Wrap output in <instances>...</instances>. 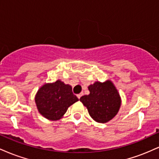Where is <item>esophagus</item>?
<instances>
[{
  "instance_id": "obj_1",
  "label": "esophagus",
  "mask_w": 159,
  "mask_h": 159,
  "mask_svg": "<svg viewBox=\"0 0 159 159\" xmlns=\"http://www.w3.org/2000/svg\"><path fill=\"white\" fill-rule=\"evenodd\" d=\"M82 96H83V93H80V94H78V95H77V97H78V98H79V99H80V98H81Z\"/></svg>"
}]
</instances>
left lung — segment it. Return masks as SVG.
Returning <instances> with one entry per match:
<instances>
[{"label": "left lung", "instance_id": "8db88e82", "mask_svg": "<svg viewBox=\"0 0 159 159\" xmlns=\"http://www.w3.org/2000/svg\"><path fill=\"white\" fill-rule=\"evenodd\" d=\"M88 89L90 94L81 96L80 101L87 107L91 117L101 123L113 119L121 104L120 95L113 83L97 81L89 86Z\"/></svg>", "mask_w": 159, "mask_h": 159}]
</instances>
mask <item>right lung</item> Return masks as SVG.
Wrapping results in <instances>:
<instances>
[{"instance_id": "1", "label": "right lung", "mask_w": 159, "mask_h": 159, "mask_svg": "<svg viewBox=\"0 0 159 159\" xmlns=\"http://www.w3.org/2000/svg\"><path fill=\"white\" fill-rule=\"evenodd\" d=\"M35 101L38 111L51 120H57L66 112L68 107L78 101L72 87L61 81L43 85L38 90Z\"/></svg>"}]
</instances>
